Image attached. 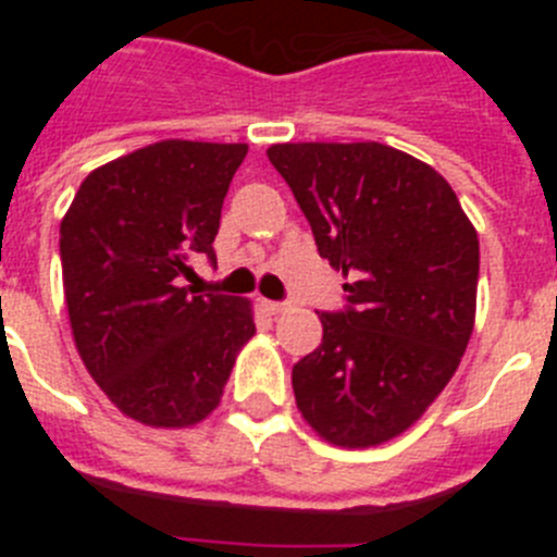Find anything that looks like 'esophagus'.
<instances>
[{
  "instance_id": "esophagus-1",
  "label": "esophagus",
  "mask_w": 557,
  "mask_h": 557,
  "mask_svg": "<svg viewBox=\"0 0 557 557\" xmlns=\"http://www.w3.org/2000/svg\"><path fill=\"white\" fill-rule=\"evenodd\" d=\"M262 307H264V312H270V314H282L284 309H287V304H282V301H268V298H262Z\"/></svg>"
}]
</instances>
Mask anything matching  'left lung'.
<instances>
[{"label": "left lung", "instance_id": "left-lung-1", "mask_svg": "<svg viewBox=\"0 0 557 557\" xmlns=\"http://www.w3.org/2000/svg\"><path fill=\"white\" fill-rule=\"evenodd\" d=\"M268 159L318 253L348 278V309L321 314L323 343L293 368L295 405L326 444H387L430 410L469 346L474 223L441 172L379 141H287Z\"/></svg>", "mask_w": 557, "mask_h": 557}]
</instances>
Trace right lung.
<instances>
[{
  "label": "right lung",
  "mask_w": 557,
  "mask_h": 557,
  "mask_svg": "<svg viewBox=\"0 0 557 557\" xmlns=\"http://www.w3.org/2000/svg\"><path fill=\"white\" fill-rule=\"evenodd\" d=\"M248 145L164 139L86 175L61 220L63 295L83 366L122 416L186 430L218 410L256 334L253 301L181 287L214 262L225 191Z\"/></svg>",
  "instance_id": "right-lung-1"
}]
</instances>
